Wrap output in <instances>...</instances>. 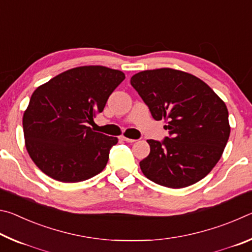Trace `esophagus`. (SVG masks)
<instances>
[{"instance_id": "esophagus-1", "label": "esophagus", "mask_w": 252, "mask_h": 252, "mask_svg": "<svg viewBox=\"0 0 252 252\" xmlns=\"http://www.w3.org/2000/svg\"><path fill=\"white\" fill-rule=\"evenodd\" d=\"M120 139L122 140V141L130 142V143H132V142H135V141H136L135 139H130V138H126V136H125V135H121V136H120Z\"/></svg>"}]
</instances>
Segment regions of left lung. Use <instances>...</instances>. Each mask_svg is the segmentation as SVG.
I'll return each mask as SVG.
<instances>
[{
	"mask_svg": "<svg viewBox=\"0 0 252 252\" xmlns=\"http://www.w3.org/2000/svg\"><path fill=\"white\" fill-rule=\"evenodd\" d=\"M131 85L169 132L162 142L148 140L150 153L140 161L144 176L172 189L203 179L218 163L230 135L224 102L197 76L170 67L139 72Z\"/></svg>",
	"mask_w": 252,
	"mask_h": 252,
	"instance_id": "obj_1",
	"label": "left lung"
}]
</instances>
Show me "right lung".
I'll return each mask as SVG.
<instances>
[{"instance_id": "obj_1", "label": "right lung", "mask_w": 252, "mask_h": 252, "mask_svg": "<svg viewBox=\"0 0 252 252\" xmlns=\"http://www.w3.org/2000/svg\"><path fill=\"white\" fill-rule=\"evenodd\" d=\"M126 79L102 65L70 69L40 85L23 114L29 156L46 176L74 183L105 168L116 136L93 131L87 123L103 111L111 93Z\"/></svg>"}]
</instances>
